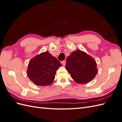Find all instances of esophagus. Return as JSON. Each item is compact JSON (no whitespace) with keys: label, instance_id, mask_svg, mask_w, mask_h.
Returning <instances> with one entry per match:
<instances>
[{"label":"esophagus","instance_id":"esophagus-1","mask_svg":"<svg viewBox=\"0 0 122 122\" xmlns=\"http://www.w3.org/2000/svg\"><path fill=\"white\" fill-rule=\"evenodd\" d=\"M61 64L63 65V66H65L66 65V61H61Z\"/></svg>","mask_w":122,"mask_h":122}]
</instances>
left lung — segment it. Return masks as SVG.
Returning a JSON list of instances; mask_svg holds the SVG:
<instances>
[{
    "instance_id": "left-lung-1",
    "label": "left lung",
    "mask_w": 122,
    "mask_h": 122,
    "mask_svg": "<svg viewBox=\"0 0 122 122\" xmlns=\"http://www.w3.org/2000/svg\"><path fill=\"white\" fill-rule=\"evenodd\" d=\"M66 69L72 79L80 84L89 82L98 73L95 60L80 50L74 51L67 57Z\"/></svg>"
}]
</instances>
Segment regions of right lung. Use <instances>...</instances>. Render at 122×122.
<instances>
[{"label":"right lung","mask_w":122,"mask_h":122,"mask_svg":"<svg viewBox=\"0 0 122 122\" xmlns=\"http://www.w3.org/2000/svg\"><path fill=\"white\" fill-rule=\"evenodd\" d=\"M61 65L48 52L40 54L29 61L27 75L39 86H49L53 81L56 71Z\"/></svg>","instance_id":"right-lung-1"}]
</instances>
